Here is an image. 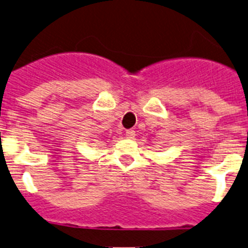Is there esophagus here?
Instances as JSON below:
<instances>
[{"instance_id": "34e87169", "label": "esophagus", "mask_w": 248, "mask_h": 248, "mask_svg": "<svg viewBox=\"0 0 248 248\" xmlns=\"http://www.w3.org/2000/svg\"><path fill=\"white\" fill-rule=\"evenodd\" d=\"M126 137L127 139H134L135 137V131L134 130H126Z\"/></svg>"}]
</instances>
